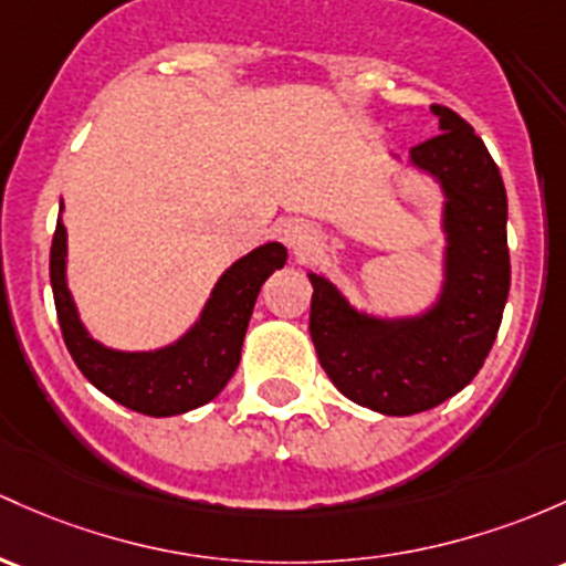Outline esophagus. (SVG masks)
<instances>
[{"mask_svg": "<svg viewBox=\"0 0 566 566\" xmlns=\"http://www.w3.org/2000/svg\"><path fill=\"white\" fill-rule=\"evenodd\" d=\"M282 235L290 247H303L308 241V231L303 222H287V226L282 228Z\"/></svg>", "mask_w": 566, "mask_h": 566, "instance_id": "34e87169", "label": "esophagus"}]
</instances>
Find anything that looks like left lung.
<instances>
[{"mask_svg":"<svg viewBox=\"0 0 566 566\" xmlns=\"http://www.w3.org/2000/svg\"><path fill=\"white\" fill-rule=\"evenodd\" d=\"M440 134L411 147L419 169L446 190V284L424 316H363L312 273L308 331L319 365L340 395L387 416L430 411L473 381L492 352L507 290V196L483 139L464 117L432 104Z\"/></svg>","mask_w":566,"mask_h":566,"instance_id":"obj_1","label":"left lung"}]
</instances>
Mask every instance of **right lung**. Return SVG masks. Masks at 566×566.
<instances>
[{
	"label": "right lung",
	"mask_w": 566,
	"mask_h": 566,
	"mask_svg": "<svg viewBox=\"0 0 566 566\" xmlns=\"http://www.w3.org/2000/svg\"><path fill=\"white\" fill-rule=\"evenodd\" d=\"M287 250L265 244L222 273L201 319L182 340L160 352H112L85 333L66 287V231L55 222L51 284L61 335L72 359L96 389L145 416H174L214 400L239 368L241 344L260 287L282 269Z\"/></svg>",
	"instance_id": "obj_1"
}]
</instances>
